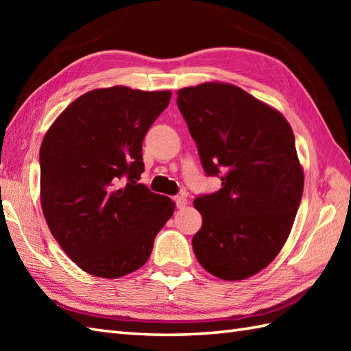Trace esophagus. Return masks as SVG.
<instances>
[{
	"mask_svg": "<svg viewBox=\"0 0 351 351\" xmlns=\"http://www.w3.org/2000/svg\"><path fill=\"white\" fill-rule=\"evenodd\" d=\"M175 204H176V206L181 210V208H184L185 205L189 204L187 196H185V195H178V196H175Z\"/></svg>",
	"mask_w": 351,
	"mask_h": 351,
	"instance_id": "esophagus-1",
	"label": "esophagus"
}]
</instances>
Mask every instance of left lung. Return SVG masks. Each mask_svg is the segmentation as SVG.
Here are the masks:
<instances>
[{
	"label": "left lung",
	"instance_id": "left-lung-1",
	"mask_svg": "<svg viewBox=\"0 0 351 351\" xmlns=\"http://www.w3.org/2000/svg\"><path fill=\"white\" fill-rule=\"evenodd\" d=\"M208 176L221 189L195 199L202 228L193 250L223 280L259 273L285 244L303 195V169L294 132L278 110L226 83L178 90Z\"/></svg>",
	"mask_w": 351,
	"mask_h": 351
}]
</instances>
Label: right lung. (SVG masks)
Listing matches in <instances>:
<instances>
[{
  "label": "right lung",
  "mask_w": 351,
  "mask_h": 351,
  "mask_svg": "<svg viewBox=\"0 0 351 351\" xmlns=\"http://www.w3.org/2000/svg\"><path fill=\"white\" fill-rule=\"evenodd\" d=\"M170 96L125 86L96 88L73 101L45 134V220L66 255L96 278L138 270L173 215V200L137 182L145 171L141 143Z\"/></svg>",
  "instance_id": "obj_1"
}]
</instances>
